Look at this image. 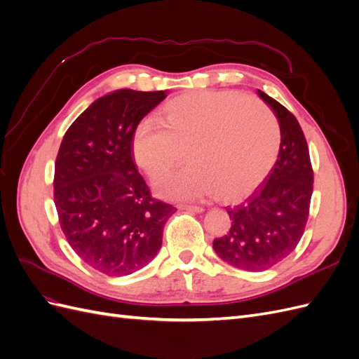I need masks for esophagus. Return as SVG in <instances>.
Masks as SVG:
<instances>
[{
  "label": "esophagus",
  "mask_w": 359,
  "mask_h": 359,
  "mask_svg": "<svg viewBox=\"0 0 359 359\" xmlns=\"http://www.w3.org/2000/svg\"><path fill=\"white\" fill-rule=\"evenodd\" d=\"M178 208L184 210V211H189V212H202L203 211L202 206H196V205H180Z\"/></svg>",
  "instance_id": "34e87169"
}]
</instances>
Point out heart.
<instances>
[{
	"label": "heart",
	"instance_id": "b5f03b06",
	"mask_svg": "<svg viewBox=\"0 0 359 359\" xmlns=\"http://www.w3.org/2000/svg\"><path fill=\"white\" fill-rule=\"evenodd\" d=\"M281 128L266 104L236 91H189L169 100L161 123L145 118L133 133L136 165L158 181L161 196L194 201L212 196L238 202L250 196L276 165Z\"/></svg>",
	"mask_w": 359,
	"mask_h": 359
}]
</instances>
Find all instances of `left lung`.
<instances>
[{"instance_id":"obj_1","label":"left lung","mask_w":359,"mask_h":359,"mask_svg":"<svg viewBox=\"0 0 359 359\" xmlns=\"http://www.w3.org/2000/svg\"><path fill=\"white\" fill-rule=\"evenodd\" d=\"M257 95L278 119V157L252 196L226 208L232 220L231 229L212 244L224 262L253 273L277 265L295 250L306 229L313 193L309 147L299 123L273 97L260 90Z\"/></svg>"}]
</instances>
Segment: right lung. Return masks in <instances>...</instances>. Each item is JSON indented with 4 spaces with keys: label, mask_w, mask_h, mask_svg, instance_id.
Returning a JSON list of instances; mask_svg holds the SVG:
<instances>
[{
    "label": "right lung",
    "mask_w": 359,
    "mask_h": 359,
    "mask_svg": "<svg viewBox=\"0 0 359 359\" xmlns=\"http://www.w3.org/2000/svg\"><path fill=\"white\" fill-rule=\"evenodd\" d=\"M166 91L116 90L93 102L62 137L53 201L61 229L86 265L109 277L147 266L177 211L151 196L133 163V133Z\"/></svg>",
    "instance_id": "obj_1"
}]
</instances>
